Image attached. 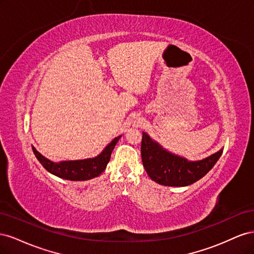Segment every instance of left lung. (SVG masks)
<instances>
[{
  "label": "left lung",
  "mask_w": 254,
  "mask_h": 254,
  "mask_svg": "<svg viewBox=\"0 0 254 254\" xmlns=\"http://www.w3.org/2000/svg\"><path fill=\"white\" fill-rule=\"evenodd\" d=\"M222 150L198 161H189L164 149L143 132L141 155L146 173L152 181L165 187H187L201 179L220 158Z\"/></svg>",
  "instance_id": "obj_1"
}]
</instances>
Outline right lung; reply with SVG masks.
Masks as SVG:
<instances>
[{
    "label": "right lung",
    "instance_id": "right-lung-1",
    "mask_svg": "<svg viewBox=\"0 0 254 254\" xmlns=\"http://www.w3.org/2000/svg\"><path fill=\"white\" fill-rule=\"evenodd\" d=\"M122 135H119L106 146L104 150L94 158L83 159V160H72V161H61V162H53L42 156L34 146H32L38 161L49 173L55 175L59 178L71 181H84L93 179L101 175L107 167L110 161V157L113 148Z\"/></svg>",
    "mask_w": 254,
    "mask_h": 254
}]
</instances>
